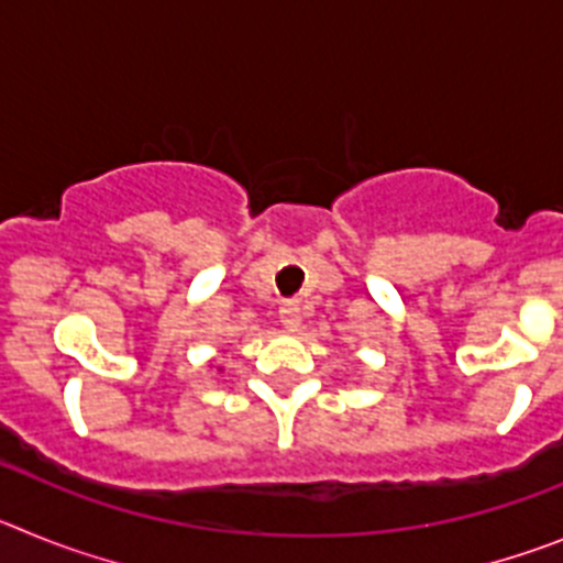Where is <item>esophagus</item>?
Returning <instances> with one entry per match:
<instances>
[{
	"label": "esophagus",
	"mask_w": 563,
	"mask_h": 563,
	"mask_svg": "<svg viewBox=\"0 0 563 563\" xmlns=\"http://www.w3.org/2000/svg\"><path fill=\"white\" fill-rule=\"evenodd\" d=\"M278 318H282L285 330L296 332L298 327H301V305L290 298V301H285V305L278 307Z\"/></svg>",
	"instance_id": "obj_1"
}]
</instances>
